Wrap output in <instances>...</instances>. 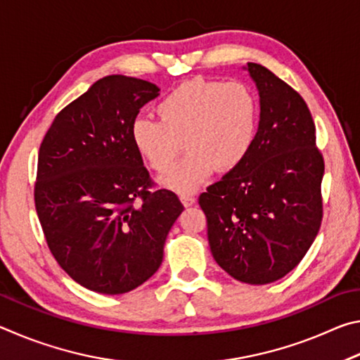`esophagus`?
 Here are the masks:
<instances>
[{
  "label": "esophagus",
  "mask_w": 360,
  "mask_h": 360,
  "mask_svg": "<svg viewBox=\"0 0 360 360\" xmlns=\"http://www.w3.org/2000/svg\"><path fill=\"white\" fill-rule=\"evenodd\" d=\"M181 202H182V205L186 206V208H188V206H192L193 203H195V197L193 195H188V193H182L181 195Z\"/></svg>",
  "instance_id": "1"
}]
</instances>
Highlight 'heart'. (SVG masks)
I'll return each instance as SVG.
<instances>
[{
	"label": "heart",
	"mask_w": 360,
	"mask_h": 360,
	"mask_svg": "<svg viewBox=\"0 0 360 360\" xmlns=\"http://www.w3.org/2000/svg\"><path fill=\"white\" fill-rule=\"evenodd\" d=\"M155 111L158 120H133L130 139L157 173H166L185 144V160L162 178L163 186L181 193L195 191L214 169L238 168L259 133V98L241 81H186L160 100Z\"/></svg>",
	"instance_id": "1"
}]
</instances>
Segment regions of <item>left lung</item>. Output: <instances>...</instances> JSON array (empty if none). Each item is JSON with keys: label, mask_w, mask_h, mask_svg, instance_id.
Returning a JSON list of instances; mask_svg holds the SVG:
<instances>
[{"label": "left lung", "mask_w": 360, "mask_h": 360, "mask_svg": "<svg viewBox=\"0 0 360 360\" xmlns=\"http://www.w3.org/2000/svg\"><path fill=\"white\" fill-rule=\"evenodd\" d=\"M260 124L238 168L200 195L212 257L248 284L278 281L300 264L322 222L324 157L300 94L257 63Z\"/></svg>", "instance_id": "obj_1"}]
</instances>
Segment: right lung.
Returning a JSON list of instances; mask_svg holds the SVG:
<instances>
[{
  "label": "right lung",
  "instance_id": "right-lung-1",
  "mask_svg": "<svg viewBox=\"0 0 360 360\" xmlns=\"http://www.w3.org/2000/svg\"><path fill=\"white\" fill-rule=\"evenodd\" d=\"M155 84L122 75L96 81L60 111L42 139L34 206L58 265L84 288L117 295L158 270L184 211L157 188L130 139Z\"/></svg>",
  "mask_w": 360,
  "mask_h": 360
}]
</instances>
